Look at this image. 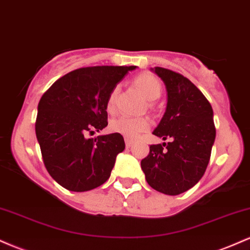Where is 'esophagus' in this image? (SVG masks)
<instances>
[{
    "mask_svg": "<svg viewBox=\"0 0 250 250\" xmlns=\"http://www.w3.org/2000/svg\"><path fill=\"white\" fill-rule=\"evenodd\" d=\"M133 143H134V141L131 139H125V147L127 148L131 147V146H133Z\"/></svg>",
    "mask_w": 250,
    "mask_h": 250,
    "instance_id": "obj_1",
    "label": "esophagus"
}]
</instances>
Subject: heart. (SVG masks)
Returning <instances> with one entry per match:
<instances>
[{"label": "heart", "mask_w": 250, "mask_h": 250, "mask_svg": "<svg viewBox=\"0 0 250 250\" xmlns=\"http://www.w3.org/2000/svg\"><path fill=\"white\" fill-rule=\"evenodd\" d=\"M134 84L141 90L149 101L159 99L162 93V83L156 76L150 73L139 74L134 79ZM119 93V87H114L109 93L105 102V109L108 113H114L115 110L116 96ZM111 131L114 133L123 135L128 139H134L139 136L143 131L148 130L150 128V122L146 117H129V116H120L116 119L111 120L109 125Z\"/></svg>", "instance_id": "heart-1"}]
</instances>
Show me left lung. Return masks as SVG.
Returning <instances> with one entry per match:
<instances>
[{
    "mask_svg": "<svg viewBox=\"0 0 250 250\" xmlns=\"http://www.w3.org/2000/svg\"><path fill=\"white\" fill-rule=\"evenodd\" d=\"M153 70L167 88V108L154 135L170 142L151 145L141 161L148 185L167 195L194 187L205 174L215 141L213 108L187 77L166 68Z\"/></svg>",
    "mask_w": 250,
    "mask_h": 250,
    "instance_id": "obj_1",
    "label": "left lung"
}]
</instances>
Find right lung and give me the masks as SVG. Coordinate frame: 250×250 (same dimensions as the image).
Returning <instances> with one entry per match:
<instances>
[{
    "instance_id": "add662e5",
    "label": "right lung",
    "mask_w": 250,
    "mask_h": 250,
    "mask_svg": "<svg viewBox=\"0 0 250 250\" xmlns=\"http://www.w3.org/2000/svg\"><path fill=\"white\" fill-rule=\"evenodd\" d=\"M135 65H96L70 71L43 94L35 131L50 176L71 191H87L109 179L117 154L125 150L120 134L88 135L108 125L105 102L111 89Z\"/></svg>"
}]
</instances>
